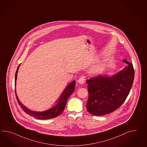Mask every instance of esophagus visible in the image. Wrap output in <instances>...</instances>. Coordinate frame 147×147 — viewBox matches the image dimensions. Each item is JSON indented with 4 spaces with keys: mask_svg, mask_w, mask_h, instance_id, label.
I'll list each match as a JSON object with an SVG mask.
<instances>
[{
    "mask_svg": "<svg viewBox=\"0 0 147 147\" xmlns=\"http://www.w3.org/2000/svg\"><path fill=\"white\" fill-rule=\"evenodd\" d=\"M85 80H86L85 76H81V77L79 78V79L78 80V83H79V84H83L85 83Z\"/></svg>",
    "mask_w": 147,
    "mask_h": 147,
    "instance_id": "1",
    "label": "esophagus"
}]
</instances>
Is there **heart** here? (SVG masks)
Returning a JSON list of instances; mask_svg holds the SVG:
<instances>
[{
	"mask_svg": "<svg viewBox=\"0 0 147 147\" xmlns=\"http://www.w3.org/2000/svg\"><path fill=\"white\" fill-rule=\"evenodd\" d=\"M103 69V66L102 64H99L96 65V67H95L93 69H92V71L94 72H100Z\"/></svg>",
	"mask_w": 147,
	"mask_h": 147,
	"instance_id": "1",
	"label": "heart"
}]
</instances>
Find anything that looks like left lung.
I'll return each mask as SVG.
<instances>
[{"mask_svg": "<svg viewBox=\"0 0 147 147\" xmlns=\"http://www.w3.org/2000/svg\"><path fill=\"white\" fill-rule=\"evenodd\" d=\"M123 61L128 65L116 74L110 77L99 75L87 80L89 113L103 116L113 112L124 102L132 88L134 70L131 63Z\"/></svg>", "mask_w": 147, "mask_h": 147, "instance_id": "1", "label": "left lung"}]
</instances>
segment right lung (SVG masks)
<instances>
[{"label": "right lung", "instance_id": "right-lung-1", "mask_svg": "<svg viewBox=\"0 0 147 147\" xmlns=\"http://www.w3.org/2000/svg\"><path fill=\"white\" fill-rule=\"evenodd\" d=\"M19 67H20V65L17 68L16 71L15 73V87H16V82L17 79V75H18V72L19 70ZM75 80H74L72 82L70 83L67 87L65 88L57 105L53 108L42 112H37V111H34L30 110L29 109H28L24 105H23L18 98L17 94L16 93V88H15V94H16V99L18 102L19 105H20L21 108L26 113L29 115L31 116L36 118L37 119H49L57 117L58 116H59L63 113L68 98L75 90Z\"/></svg>", "mask_w": 147, "mask_h": 147}]
</instances>
